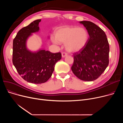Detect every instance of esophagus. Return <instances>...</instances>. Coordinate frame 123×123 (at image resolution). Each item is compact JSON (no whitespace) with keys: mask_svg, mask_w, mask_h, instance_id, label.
<instances>
[{"mask_svg":"<svg viewBox=\"0 0 123 123\" xmlns=\"http://www.w3.org/2000/svg\"><path fill=\"white\" fill-rule=\"evenodd\" d=\"M67 56V53H66L65 52H62V57H66Z\"/></svg>","mask_w":123,"mask_h":123,"instance_id":"esophagus-1","label":"esophagus"}]
</instances>
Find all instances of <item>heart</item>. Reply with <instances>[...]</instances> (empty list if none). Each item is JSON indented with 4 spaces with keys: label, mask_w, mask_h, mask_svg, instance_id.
<instances>
[{
    "label": "heart",
    "mask_w": 123,
    "mask_h": 123,
    "mask_svg": "<svg viewBox=\"0 0 123 123\" xmlns=\"http://www.w3.org/2000/svg\"><path fill=\"white\" fill-rule=\"evenodd\" d=\"M88 31L83 27L64 26L56 29L54 43H64L66 50L70 52H78L85 47L89 39Z\"/></svg>",
    "instance_id": "heart-1"
}]
</instances>
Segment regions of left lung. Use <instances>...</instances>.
<instances>
[{
    "instance_id": "8db88e82",
    "label": "left lung",
    "mask_w": 123,
    "mask_h": 123,
    "mask_svg": "<svg viewBox=\"0 0 123 123\" xmlns=\"http://www.w3.org/2000/svg\"><path fill=\"white\" fill-rule=\"evenodd\" d=\"M80 23L90 37L85 47L74 54L71 70L80 80L92 81L98 78L108 66L109 44L104 31L97 25L89 21Z\"/></svg>"
}]
</instances>
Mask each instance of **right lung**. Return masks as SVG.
<instances>
[{
	"label": "right lung",
	"instance_id": "add662e5",
	"mask_svg": "<svg viewBox=\"0 0 123 123\" xmlns=\"http://www.w3.org/2000/svg\"><path fill=\"white\" fill-rule=\"evenodd\" d=\"M38 19L19 30L13 41L12 62L18 74L28 82H46L52 74L55 64L61 59L60 52L53 53L40 49L31 52L26 47V41L32 33L39 30Z\"/></svg>",
	"mask_w": 123,
	"mask_h": 123
}]
</instances>
